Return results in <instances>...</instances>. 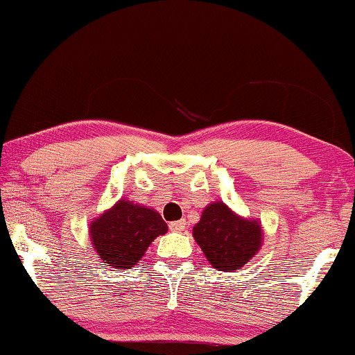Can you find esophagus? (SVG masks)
<instances>
[{
	"label": "esophagus",
	"mask_w": 355,
	"mask_h": 355,
	"mask_svg": "<svg viewBox=\"0 0 355 355\" xmlns=\"http://www.w3.org/2000/svg\"><path fill=\"white\" fill-rule=\"evenodd\" d=\"M169 230L174 231V232H181V231L186 230V221H184V220L173 221L171 225H169Z\"/></svg>",
	"instance_id": "esophagus-1"
}]
</instances>
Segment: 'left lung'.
<instances>
[{"label":"left lung","instance_id":"1","mask_svg":"<svg viewBox=\"0 0 355 355\" xmlns=\"http://www.w3.org/2000/svg\"><path fill=\"white\" fill-rule=\"evenodd\" d=\"M192 236L208 263L220 271L241 270L259 252L263 241L259 220H245L223 202L205 207Z\"/></svg>","mask_w":355,"mask_h":355}]
</instances>
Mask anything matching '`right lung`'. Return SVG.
I'll list each match as a JSON object with an SVG mask.
<instances>
[{
	"label": "right lung",
	"instance_id": "right-lung-1",
	"mask_svg": "<svg viewBox=\"0 0 355 355\" xmlns=\"http://www.w3.org/2000/svg\"><path fill=\"white\" fill-rule=\"evenodd\" d=\"M166 231L168 225L153 208L121 198L90 223V241L101 263L130 270Z\"/></svg>",
	"mask_w": 355,
	"mask_h": 355
}]
</instances>
